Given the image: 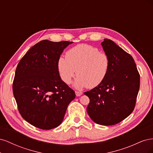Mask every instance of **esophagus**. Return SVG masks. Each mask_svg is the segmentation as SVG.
<instances>
[{"label": "esophagus", "mask_w": 153, "mask_h": 153, "mask_svg": "<svg viewBox=\"0 0 153 153\" xmlns=\"http://www.w3.org/2000/svg\"><path fill=\"white\" fill-rule=\"evenodd\" d=\"M83 94V92L81 91H75V94L76 96H80Z\"/></svg>", "instance_id": "obj_1"}]
</instances>
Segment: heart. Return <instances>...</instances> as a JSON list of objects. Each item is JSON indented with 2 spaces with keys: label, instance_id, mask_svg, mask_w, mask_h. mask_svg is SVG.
I'll return each mask as SVG.
<instances>
[{
  "label": "heart",
  "instance_id": "obj_1",
  "mask_svg": "<svg viewBox=\"0 0 153 153\" xmlns=\"http://www.w3.org/2000/svg\"><path fill=\"white\" fill-rule=\"evenodd\" d=\"M57 66L60 76L65 84H70L76 72L74 87L77 89L86 87L92 89L100 85L107 76L110 59L98 48L82 44L67 51L66 58L60 57Z\"/></svg>",
  "mask_w": 153,
  "mask_h": 153
}]
</instances>
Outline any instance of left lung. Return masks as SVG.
Masks as SVG:
<instances>
[{
	"instance_id": "8db88e82",
	"label": "left lung",
	"mask_w": 153,
	"mask_h": 153,
	"mask_svg": "<svg viewBox=\"0 0 153 153\" xmlns=\"http://www.w3.org/2000/svg\"><path fill=\"white\" fill-rule=\"evenodd\" d=\"M110 59L107 76L100 85L84 94L89 97L87 112L94 123L105 126L116 124L135 108L140 88V75L130 54L105 39L101 43Z\"/></svg>"
}]
</instances>
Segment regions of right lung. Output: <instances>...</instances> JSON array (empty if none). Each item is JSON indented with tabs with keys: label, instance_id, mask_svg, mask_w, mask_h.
<instances>
[{
	"label": "right lung",
	"instance_id": "obj_1",
	"mask_svg": "<svg viewBox=\"0 0 153 153\" xmlns=\"http://www.w3.org/2000/svg\"><path fill=\"white\" fill-rule=\"evenodd\" d=\"M73 42L43 40L18 62L13 84L18 111L26 121L42 129L59 126L75 93L61 78L58 60Z\"/></svg>",
	"mask_w": 153,
	"mask_h": 153
}]
</instances>
